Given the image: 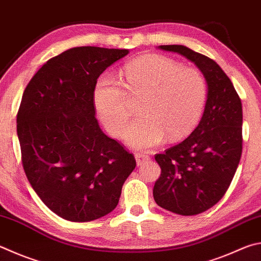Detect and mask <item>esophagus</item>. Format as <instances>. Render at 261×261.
<instances>
[{
    "label": "esophagus",
    "instance_id": "1",
    "mask_svg": "<svg viewBox=\"0 0 261 261\" xmlns=\"http://www.w3.org/2000/svg\"><path fill=\"white\" fill-rule=\"evenodd\" d=\"M136 161H137V164L141 165L144 164L145 162H148L150 160V156L146 153H136Z\"/></svg>",
    "mask_w": 261,
    "mask_h": 261
}]
</instances>
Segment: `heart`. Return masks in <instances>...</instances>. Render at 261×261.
Returning a JSON list of instances; mask_svg holds the SVG:
<instances>
[{
  "instance_id": "1",
  "label": "heart",
  "mask_w": 261,
  "mask_h": 261,
  "mask_svg": "<svg viewBox=\"0 0 261 261\" xmlns=\"http://www.w3.org/2000/svg\"><path fill=\"white\" fill-rule=\"evenodd\" d=\"M125 82L112 74L99 76L93 103L107 132L118 137L130 117V98H141L140 118L126 127L123 138L130 146L149 149L168 139L177 141L195 129L207 101V82L196 68L174 59L147 55L123 69Z\"/></svg>"
}]
</instances>
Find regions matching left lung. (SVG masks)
<instances>
[{"mask_svg": "<svg viewBox=\"0 0 261 261\" xmlns=\"http://www.w3.org/2000/svg\"><path fill=\"white\" fill-rule=\"evenodd\" d=\"M193 61L207 82L200 124L181 143L156 154L161 176L153 189L163 209L182 216L210 209L225 195L242 155V102L215 60L184 45H160Z\"/></svg>", "mask_w": 261, "mask_h": 261, "instance_id": "obj_1", "label": "left lung"}]
</instances>
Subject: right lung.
I'll list each match as a JSON object with an SVG mask.
<instances>
[{
	"instance_id": "right-lung-1",
	"label": "right lung",
	"mask_w": 261,
	"mask_h": 261,
	"mask_svg": "<svg viewBox=\"0 0 261 261\" xmlns=\"http://www.w3.org/2000/svg\"><path fill=\"white\" fill-rule=\"evenodd\" d=\"M125 49L79 46L49 59L23 91L17 114L21 162L42 202L66 220L115 209L135 156L99 127L93 89Z\"/></svg>"
}]
</instances>
